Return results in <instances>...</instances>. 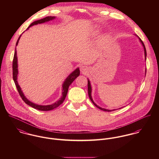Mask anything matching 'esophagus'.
<instances>
[{
    "instance_id": "1",
    "label": "esophagus",
    "mask_w": 159,
    "mask_h": 159,
    "mask_svg": "<svg viewBox=\"0 0 159 159\" xmlns=\"http://www.w3.org/2000/svg\"><path fill=\"white\" fill-rule=\"evenodd\" d=\"M80 70H81V71L83 74H86L88 73V70H89V68L87 66H81L80 67Z\"/></svg>"
}]
</instances>
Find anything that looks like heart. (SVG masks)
<instances>
[{"label": "heart", "instance_id": "b5f03b06", "mask_svg": "<svg viewBox=\"0 0 159 159\" xmlns=\"http://www.w3.org/2000/svg\"><path fill=\"white\" fill-rule=\"evenodd\" d=\"M97 33H98V31H97V30H95V31L94 32V34H97Z\"/></svg>", "mask_w": 159, "mask_h": 159}]
</instances>
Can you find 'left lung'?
I'll list each match as a JSON object with an SVG mask.
<instances>
[{
    "instance_id": "1",
    "label": "left lung",
    "mask_w": 159,
    "mask_h": 159,
    "mask_svg": "<svg viewBox=\"0 0 159 159\" xmlns=\"http://www.w3.org/2000/svg\"><path fill=\"white\" fill-rule=\"evenodd\" d=\"M137 36V35H136ZM139 38V37H138ZM139 41H140V42L141 43V44H142V45L143 46V48H144V56H145V60H146V48H145V46L144 45V43H143V41L141 40V39H139ZM88 95H89V98H90V100H91V102L93 103V104L96 107H97L98 108H99V109H100L101 110H103V111H108V112H109V111H115V110H107V109H105V108H101V107H98V105H97L95 103H94V102L93 101V100H92V96H91V92H92V88H91V83H90V81H89V80H88ZM120 108H120L119 109H120Z\"/></svg>"
}]
</instances>
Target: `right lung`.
<instances>
[{
	"label": "right lung",
	"mask_w": 159,
	"mask_h": 159,
	"mask_svg": "<svg viewBox=\"0 0 159 159\" xmlns=\"http://www.w3.org/2000/svg\"><path fill=\"white\" fill-rule=\"evenodd\" d=\"M55 16H47L45 18H43L42 20H39L37 21H35L34 22L32 23L27 28V29L30 27L31 26L34 25H36L38 24H42V23H45L51 20H52L55 18ZM21 35L20 36L18 40H17L16 46L18 45L19 40L20 39ZM80 71L79 68H76L75 71H73L68 77L66 79L65 81L64 82L63 84H62V95L61 97V98L57 101L56 102H55L53 104L51 105H37L35 103H34L32 102H31L30 101H29L24 95L23 92L21 91V89L20 86V85L18 83V81H17V76L18 74V59H17V56H16V48H15V52L14 54V57H13V78L14 80V82L15 83L16 87L17 88V90L18 91L21 98L23 99V101L27 104L28 105L32 107V108L36 109V110H39L40 111H50L52 110H54V108H57V107H59L61 104H62L63 103V102L64 101L66 95L67 94L68 92V88L69 86L73 83V81L80 75Z\"/></svg>",
	"instance_id": "obj_1"
}]
</instances>
